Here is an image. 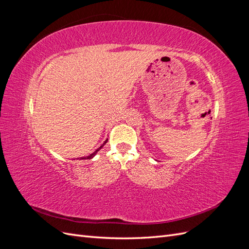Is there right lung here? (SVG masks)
I'll use <instances>...</instances> for the list:
<instances>
[{
  "mask_svg": "<svg viewBox=\"0 0 249 249\" xmlns=\"http://www.w3.org/2000/svg\"><path fill=\"white\" fill-rule=\"evenodd\" d=\"M107 141H108V140H106V142H105V143H107ZM105 143H104V144H105ZM104 144H103V145H104ZM103 145H102L100 148H97V149L95 150V152H94L93 154L90 155V156H88V157H83V158H81V160H85V159H91V158H92V157H93V156H94V155H95L97 152H99V150H100L102 147H103Z\"/></svg>",
  "mask_w": 249,
  "mask_h": 249,
  "instance_id": "1",
  "label": "right lung"
}]
</instances>
